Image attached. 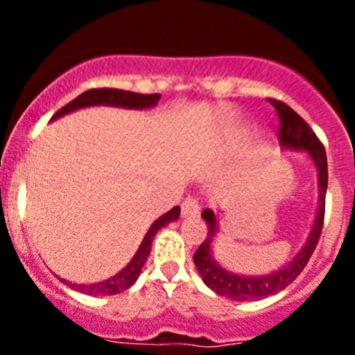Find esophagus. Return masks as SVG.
Instances as JSON below:
<instances>
[{"label":"esophagus","mask_w":355,"mask_h":355,"mask_svg":"<svg viewBox=\"0 0 355 355\" xmlns=\"http://www.w3.org/2000/svg\"><path fill=\"white\" fill-rule=\"evenodd\" d=\"M197 211H199V200H197V197L188 196L187 199L183 200V205H181V215L183 216L197 215Z\"/></svg>","instance_id":"1"}]
</instances>
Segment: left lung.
Listing matches in <instances>:
<instances>
[{
	"instance_id": "8db88e82",
	"label": "left lung",
	"mask_w": 355,
	"mask_h": 355,
	"mask_svg": "<svg viewBox=\"0 0 355 355\" xmlns=\"http://www.w3.org/2000/svg\"><path fill=\"white\" fill-rule=\"evenodd\" d=\"M272 106L275 108V114L279 117V140L281 144L291 149L307 150L309 156L313 158L318 171V187H320V206L318 215L313 224L311 233L307 238L306 245L302 247L293 261L283 266L281 270H275L268 275H236L231 272L224 270L215 259L211 258V241L216 233V220L211 209L202 211L206 225H208V234L205 241L200 243L199 249L193 254V263H196L197 270L200 277L206 283V286L211 288L215 293L227 297V299L238 300V302H245V300H256L274 295L277 291L284 290L288 284H291L295 279L299 277L304 266L307 265L311 258L313 250L316 249L324 227V216H325V192H327V156H325L324 144L320 142L315 131L309 128L306 121L300 117L295 110H291L286 103L277 101V99H268Z\"/></svg>"
}]
</instances>
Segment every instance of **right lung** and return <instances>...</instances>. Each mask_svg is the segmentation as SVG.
Listing matches in <instances>:
<instances>
[{"mask_svg":"<svg viewBox=\"0 0 355 355\" xmlns=\"http://www.w3.org/2000/svg\"><path fill=\"white\" fill-rule=\"evenodd\" d=\"M159 94H137L130 92V90H121V89H90L87 92L80 94L76 99H72L71 103L60 108L53 115V119L62 117V115L69 114V112H74L78 108H85V106H94V105H108V106H122V108H150L159 101ZM180 206H174L171 211H167L165 215H162L155 224L150 225L147 234L144 236L142 243H140L139 250L133 256L130 263H128L126 268H122L117 275L106 279L103 283L96 284H71L67 283L65 279H62L67 286L74 288V290L81 291V293L87 295H117L121 291L128 290L131 284L139 279L140 270H142L144 263H146L147 256L150 252V243H153V238L158 233L163 225H167L168 222L180 218Z\"/></svg>","mask_w":355,"mask_h":355,"instance_id":"add662e5","label":"right lung"}]
</instances>
